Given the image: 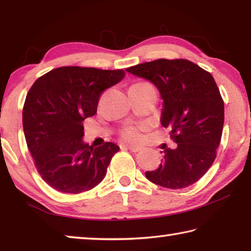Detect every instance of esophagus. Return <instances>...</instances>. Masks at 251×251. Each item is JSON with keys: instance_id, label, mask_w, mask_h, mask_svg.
I'll use <instances>...</instances> for the list:
<instances>
[{"instance_id": "obj_1", "label": "esophagus", "mask_w": 251, "mask_h": 251, "mask_svg": "<svg viewBox=\"0 0 251 251\" xmlns=\"http://www.w3.org/2000/svg\"><path fill=\"white\" fill-rule=\"evenodd\" d=\"M126 147L128 148L130 151H141V146L133 145V144H126Z\"/></svg>"}]
</instances>
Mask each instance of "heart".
Wrapping results in <instances>:
<instances>
[{"label": "heart", "instance_id": "heart-1", "mask_svg": "<svg viewBox=\"0 0 251 251\" xmlns=\"http://www.w3.org/2000/svg\"><path fill=\"white\" fill-rule=\"evenodd\" d=\"M143 129L142 126H129L124 130V137L127 141H138L141 138V130Z\"/></svg>", "mask_w": 251, "mask_h": 251}]
</instances>
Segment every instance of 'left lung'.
Here are the masks:
<instances>
[{
    "mask_svg": "<svg viewBox=\"0 0 251 251\" xmlns=\"http://www.w3.org/2000/svg\"><path fill=\"white\" fill-rule=\"evenodd\" d=\"M155 85L163 100L160 124L171 129L175 148L161 146L158 168L148 180L165 188L193 185L214 163L222 139L225 107L214 77L187 59H156L126 70Z\"/></svg>",
    "mask_w": 251,
    "mask_h": 251,
    "instance_id": "left-lung-1",
    "label": "left lung"
}]
</instances>
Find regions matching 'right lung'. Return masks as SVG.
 Masks as SVG:
<instances>
[{
	"instance_id": "obj_1",
	"label": "right lung",
	"mask_w": 251,
	"mask_h": 251,
	"mask_svg": "<svg viewBox=\"0 0 251 251\" xmlns=\"http://www.w3.org/2000/svg\"><path fill=\"white\" fill-rule=\"evenodd\" d=\"M125 77L123 70L66 66L35 80L23 107V130L41 177L58 192L79 194L104 179L120 147H94L83 139V122L95 115L100 95Z\"/></svg>"
}]
</instances>
